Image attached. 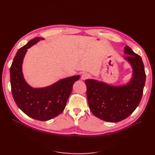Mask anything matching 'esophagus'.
Here are the masks:
<instances>
[{"label":"esophagus","instance_id":"obj_1","mask_svg":"<svg viewBox=\"0 0 155 155\" xmlns=\"http://www.w3.org/2000/svg\"><path fill=\"white\" fill-rule=\"evenodd\" d=\"M89 78H90V75L87 73H84L82 74L81 78V79H83V80H85V79H87Z\"/></svg>","mask_w":155,"mask_h":155}]
</instances>
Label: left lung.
I'll return each instance as SVG.
<instances>
[{
	"instance_id": "1",
	"label": "left lung",
	"mask_w": 155,
	"mask_h": 155,
	"mask_svg": "<svg viewBox=\"0 0 155 155\" xmlns=\"http://www.w3.org/2000/svg\"><path fill=\"white\" fill-rule=\"evenodd\" d=\"M124 59L133 68L130 80L126 85L113 86L95 79H86L89 108L97 118L118 122L127 118L141 101L145 82L142 59L128 46L124 47Z\"/></svg>"
}]
</instances>
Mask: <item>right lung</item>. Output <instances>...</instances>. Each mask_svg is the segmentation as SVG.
<instances>
[{
	"instance_id": "obj_1",
	"label": "right lung",
	"mask_w": 155,
	"mask_h": 155,
	"mask_svg": "<svg viewBox=\"0 0 155 155\" xmlns=\"http://www.w3.org/2000/svg\"><path fill=\"white\" fill-rule=\"evenodd\" d=\"M43 39L36 37L18 50L10 68V83L13 99L18 107L32 118L47 121L58 116L64 110L74 83L79 80L80 76L60 79L43 88L30 86L23 76V59L28 49Z\"/></svg>"
}]
</instances>
